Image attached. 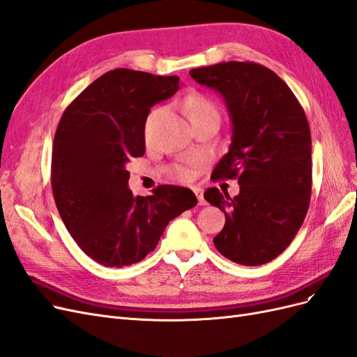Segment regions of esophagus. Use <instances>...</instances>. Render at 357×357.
<instances>
[{"label":"esophagus","mask_w":357,"mask_h":357,"mask_svg":"<svg viewBox=\"0 0 357 357\" xmlns=\"http://www.w3.org/2000/svg\"><path fill=\"white\" fill-rule=\"evenodd\" d=\"M192 190L195 192V195H197V198H198V204H199V205H205V199H204V197H202V190H201L199 188H193Z\"/></svg>","instance_id":"esophagus-1"}]
</instances>
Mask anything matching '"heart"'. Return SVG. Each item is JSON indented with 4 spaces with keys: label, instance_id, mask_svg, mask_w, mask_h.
<instances>
[{
    "label": "heart",
    "instance_id": "obj_1",
    "mask_svg": "<svg viewBox=\"0 0 357 357\" xmlns=\"http://www.w3.org/2000/svg\"><path fill=\"white\" fill-rule=\"evenodd\" d=\"M183 107H185L189 121H195V119L205 117V116H219L218 105H215L208 96L204 93H198V92L189 93L185 98V101H183ZM172 176L180 181H188L193 177V172L189 167L176 165L172 168Z\"/></svg>",
    "mask_w": 357,
    "mask_h": 357
}]
</instances>
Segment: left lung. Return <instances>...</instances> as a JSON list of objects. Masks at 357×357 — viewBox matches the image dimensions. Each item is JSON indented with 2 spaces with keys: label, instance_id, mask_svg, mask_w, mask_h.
I'll list each match as a JSON object with an SVG mask.
<instances>
[{
  "label": "left lung",
  "instance_id": "obj_1",
  "mask_svg": "<svg viewBox=\"0 0 357 357\" xmlns=\"http://www.w3.org/2000/svg\"><path fill=\"white\" fill-rule=\"evenodd\" d=\"M218 91L232 122L229 152L211 178L238 180L240 193L208 188L204 198L225 213L214 245L229 261L256 266L282 255L304 222L311 198V134L289 86L256 62H220L190 70Z\"/></svg>",
  "mask_w": 357,
  "mask_h": 357
}]
</instances>
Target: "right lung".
<instances>
[{"mask_svg":"<svg viewBox=\"0 0 357 357\" xmlns=\"http://www.w3.org/2000/svg\"><path fill=\"white\" fill-rule=\"evenodd\" d=\"M177 75L116 68L63 112L52 150L50 183L61 219L95 262L122 268L155 250L169 220L195 207L190 189L162 185L150 197L128 189L131 158L146 152L150 107L178 91Z\"/></svg>","mask_w":357,"mask_h":357,"instance_id":"add662e5","label":"right lung"}]
</instances>
